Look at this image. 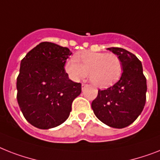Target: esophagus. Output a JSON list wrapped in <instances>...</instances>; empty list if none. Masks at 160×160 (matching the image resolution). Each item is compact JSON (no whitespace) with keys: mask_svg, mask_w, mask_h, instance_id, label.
Here are the masks:
<instances>
[{"mask_svg":"<svg viewBox=\"0 0 160 160\" xmlns=\"http://www.w3.org/2000/svg\"><path fill=\"white\" fill-rule=\"evenodd\" d=\"M86 86H87V84H84V83H83V84H82V89H83V90L85 89V87H86Z\"/></svg>","mask_w":160,"mask_h":160,"instance_id":"34e87169","label":"esophagus"}]
</instances>
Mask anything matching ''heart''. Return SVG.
Returning <instances> with one entry per match:
<instances>
[{"mask_svg": "<svg viewBox=\"0 0 160 160\" xmlns=\"http://www.w3.org/2000/svg\"><path fill=\"white\" fill-rule=\"evenodd\" d=\"M65 71L76 81L85 77L89 71L91 82L102 88L109 86L119 79L122 63L115 53L85 51L69 59L65 64Z\"/></svg>", "mask_w": 160, "mask_h": 160, "instance_id": "b5f03b06", "label": "heart"}]
</instances>
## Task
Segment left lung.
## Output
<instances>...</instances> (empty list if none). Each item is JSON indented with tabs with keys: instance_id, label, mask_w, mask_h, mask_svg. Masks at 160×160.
Returning a JSON list of instances; mask_svg holds the SVG:
<instances>
[{
	"instance_id": "obj_1",
	"label": "left lung",
	"mask_w": 160,
	"mask_h": 160,
	"mask_svg": "<svg viewBox=\"0 0 160 160\" xmlns=\"http://www.w3.org/2000/svg\"><path fill=\"white\" fill-rule=\"evenodd\" d=\"M120 58L122 74L120 80L106 89H98L91 104L95 116L106 125L124 128L143 111L146 100V78L142 64L134 54L120 48H110Z\"/></svg>"
}]
</instances>
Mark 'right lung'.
I'll return each mask as SVG.
<instances>
[{
    "mask_svg": "<svg viewBox=\"0 0 160 160\" xmlns=\"http://www.w3.org/2000/svg\"><path fill=\"white\" fill-rule=\"evenodd\" d=\"M71 51L49 42L39 43L21 61L17 77V101L24 118L33 127L49 129L68 118L72 102L81 93L64 66Z\"/></svg>",
    "mask_w": 160,
    "mask_h": 160,
    "instance_id": "1",
    "label": "right lung"
}]
</instances>
